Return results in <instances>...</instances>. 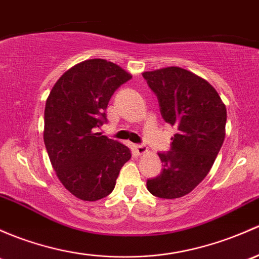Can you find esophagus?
Segmentation results:
<instances>
[{
    "instance_id": "esophagus-1",
    "label": "esophagus",
    "mask_w": 259,
    "mask_h": 259,
    "mask_svg": "<svg viewBox=\"0 0 259 259\" xmlns=\"http://www.w3.org/2000/svg\"><path fill=\"white\" fill-rule=\"evenodd\" d=\"M134 151L137 152L138 155H143V154H145V152H148V148H146L145 145L137 144V145H134Z\"/></svg>"
}]
</instances>
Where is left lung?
<instances>
[{
	"label": "left lung",
	"mask_w": 259,
	"mask_h": 259,
	"mask_svg": "<svg viewBox=\"0 0 259 259\" xmlns=\"http://www.w3.org/2000/svg\"><path fill=\"white\" fill-rule=\"evenodd\" d=\"M143 77L157 97L162 119L178 129L170 151L159 154L164 168L146 186L156 197H182L211 170L225 140L227 111L216 89L189 70L167 67Z\"/></svg>",
	"instance_id": "8db88e82"
}]
</instances>
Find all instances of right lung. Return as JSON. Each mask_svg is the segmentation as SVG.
I'll use <instances>...</instances> for the list:
<instances>
[{"label":"right lung","instance_id":"obj_1","mask_svg":"<svg viewBox=\"0 0 259 259\" xmlns=\"http://www.w3.org/2000/svg\"><path fill=\"white\" fill-rule=\"evenodd\" d=\"M132 79L105 59H89L64 73L46 102L45 145L63 186L83 201L107 197L122 165L132 157L127 146L97 127L107 122L114 92Z\"/></svg>","mask_w":259,"mask_h":259}]
</instances>
